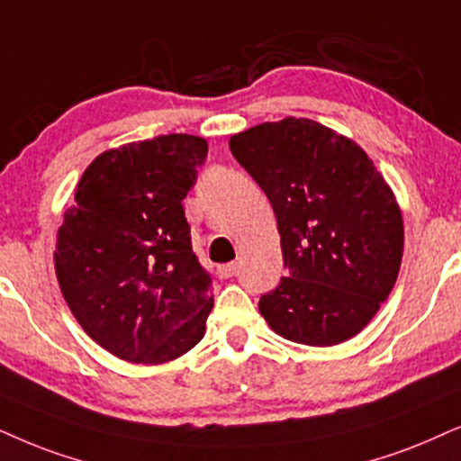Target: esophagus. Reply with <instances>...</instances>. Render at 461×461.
<instances>
[{
  "instance_id": "obj_1",
  "label": "esophagus",
  "mask_w": 461,
  "mask_h": 461,
  "mask_svg": "<svg viewBox=\"0 0 461 461\" xmlns=\"http://www.w3.org/2000/svg\"><path fill=\"white\" fill-rule=\"evenodd\" d=\"M236 270H238V264L236 261H230V264H223V266H219V276L221 278H231L236 274Z\"/></svg>"
}]
</instances>
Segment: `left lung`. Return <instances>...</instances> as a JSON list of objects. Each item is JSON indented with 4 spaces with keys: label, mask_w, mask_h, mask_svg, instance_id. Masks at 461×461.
Wrapping results in <instances>:
<instances>
[{
    "label": "left lung",
    "mask_w": 461,
    "mask_h": 461,
    "mask_svg": "<svg viewBox=\"0 0 461 461\" xmlns=\"http://www.w3.org/2000/svg\"><path fill=\"white\" fill-rule=\"evenodd\" d=\"M230 149L272 203L287 267L261 295V317L308 347L357 336L392 294L404 253V221L383 174L351 138L312 119L255 125Z\"/></svg>",
    "instance_id": "obj_1"
}]
</instances>
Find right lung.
<instances>
[{
	"mask_svg": "<svg viewBox=\"0 0 461 461\" xmlns=\"http://www.w3.org/2000/svg\"><path fill=\"white\" fill-rule=\"evenodd\" d=\"M206 140L167 133L89 163L57 231L55 272L69 311L97 345L131 364L191 351L212 311L183 200Z\"/></svg>",
	"mask_w": 461,
	"mask_h": 461,
	"instance_id": "obj_1",
	"label": "right lung"
}]
</instances>
